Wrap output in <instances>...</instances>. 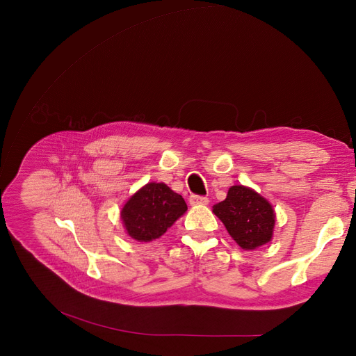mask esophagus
Listing matches in <instances>:
<instances>
[{
  "label": "esophagus",
  "instance_id": "34e87169",
  "mask_svg": "<svg viewBox=\"0 0 356 356\" xmlns=\"http://www.w3.org/2000/svg\"><path fill=\"white\" fill-rule=\"evenodd\" d=\"M189 202L192 207H196V204H208L209 199L207 196H200V195H191Z\"/></svg>",
  "mask_w": 356,
  "mask_h": 356
}]
</instances>
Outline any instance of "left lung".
Wrapping results in <instances>:
<instances>
[{
  "mask_svg": "<svg viewBox=\"0 0 356 356\" xmlns=\"http://www.w3.org/2000/svg\"><path fill=\"white\" fill-rule=\"evenodd\" d=\"M229 235L244 250H255L273 236L274 211L271 204L245 186H232L225 200L213 207Z\"/></svg>",
  "mask_w": 356,
  "mask_h": 356,
  "instance_id": "left-lung-1",
  "label": "left lung"
}]
</instances>
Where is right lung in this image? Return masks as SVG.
<instances>
[{
	"label": "right lung",
	"instance_id": "obj_1",
	"mask_svg": "<svg viewBox=\"0 0 356 356\" xmlns=\"http://www.w3.org/2000/svg\"><path fill=\"white\" fill-rule=\"evenodd\" d=\"M188 211L184 199L164 183H148L124 204L121 218L131 238L149 242Z\"/></svg>",
	"mask_w": 356,
	"mask_h": 356
}]
</instances>
